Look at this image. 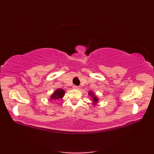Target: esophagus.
<instances>
[{"mask_svg":"<svg viewBox=\"0 0 154 154\" xmlns=\"http://www.w3.org/2000/svg\"><path fill=\"white\" fill-rule=\"evenodd\" d=\"M73 88H74V89H79V86H76V85H74V86H73Z\"/></svg>","mask_w":154,"mask_h":154,"instance_id":"34e87169","label":"esophagus"}]
</instances>
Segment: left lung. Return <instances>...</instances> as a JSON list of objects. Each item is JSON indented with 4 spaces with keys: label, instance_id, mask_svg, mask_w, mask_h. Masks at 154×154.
<instances>
[{
    "label": "left lung",
    "instance_id": "1",
    "mask_svg": "<svg viewBox=\"0 0 154 154\" xmlns=\"http://www.w3.org/2000/svg\"><path fill=\"white\" fill-rule=\"evenodd\" d=\"M88 95H89V96H90V98L92 100V105H96L97 103H98L99 101L98 97L96 95V94L94 93L93 91H89Z\"/></svg>",
    "mask_w": 154,
    "mask_h": 154
}]
</instances>
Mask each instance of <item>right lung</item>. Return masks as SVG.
I'll return each mask as SVG.
<instances>
[{"label": "right lung", "mask_w": 154, "mask_h": 154, "mask_svg": "<svg viewBox=\"0 0 154 154\" xmlns=\"http://www.w3.org/2000/svg\"><path fill=\"white\" fill-rule=\"evenodd\" d=\"M65 91L64 89L59 88L53 92V94L49 97V98L53 100H57L60 98H63L64 96H65Z\"/></svg>", "instance_id": "add662e5"}]
</instances>
